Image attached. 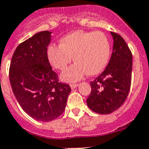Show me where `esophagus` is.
<instances>
[{"label":"esophagus","mask_w":149,"mask_h":149,"mask_svg":"<svg viewBox=\"0 0 149 149\" xmlns=\"http://www.w3.org/2000/svg\"><path fill=\"white\" fill-rule=\"evenodd\" d=\"M78 86H79L78 83H72V84H70V87L72 89H74L75 88H77Z\"/></svg>","instance_id":"1"}]
</instances>
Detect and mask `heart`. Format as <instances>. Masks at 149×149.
<instances>
[{"mask_svg":"<svg viewBox=\"0 0 149 149\" xmlns=\"http://www.w3.org/2000/svg\"><path fill=\"white\" fill-rule=\"evenodd\" d=\"M109 56V40L100 31H72L60 39V45H50L47 49L48 62L60 70L67 67L73 56L77 63L61 75L66 82L79 80L86 72L90 76L100 73L106 67Z\"/></svg>","mask_w":149,"mask_h":149,"instance_id":"obj_1","label":"heart"}]
</instances>
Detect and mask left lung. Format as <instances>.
Segmentation results:
<instances>
[{"mask_svg": "<svg viewBox=\"0 0 149 149\" xmlns=\"http://www.w3.org/2000/svg\"><path fill=\"white\" fill-rule=\"evenodd\" d=\"M113 49L105 70L90 83L87 106L99 114H110L118 109L129 95L132 80V55L123 37L111 32Z\"/></svg>", "mask_w": 149, "mask_h": 149, "instance_id": "left-lung-1", "label": "left lung"}]
</instances>
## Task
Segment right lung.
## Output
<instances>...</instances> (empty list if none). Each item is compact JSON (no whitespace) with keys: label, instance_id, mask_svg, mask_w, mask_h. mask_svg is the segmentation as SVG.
<instances>
[{"label":"right lung","instance_id":"right-lung-1","mask_svg":"<svg viewBox=\"0 0 149 149\" xmlns=\"http://www.w3.org/2000/svg\"><path fill=\"white\" fill-rule=\"evenodd\" d=\"M51 32L34 34L16 48L9 77L12 90L26 114L40 122L59 117L66 108L71 92L68 84L60 83L47 57Z\"/></svg>","mask_w":149,"mask_h":149}]
</instances>
